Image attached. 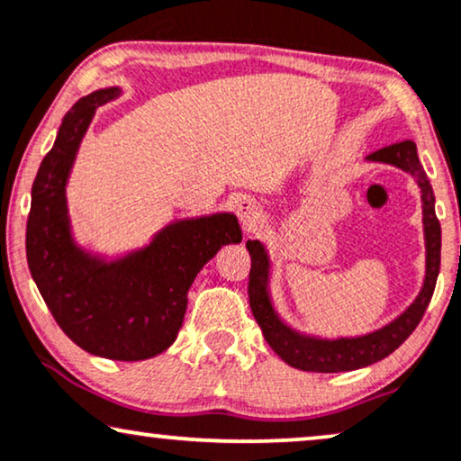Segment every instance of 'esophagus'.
I'll return each mask as SVG.
<instances>
[{
  "mask_svg": "<svg viewBox=\"0 0 461 461\" xmlns=\"http://www.w3.org/2000/svg\"><path fill=\"white\" fill-rule=\"evenodd\" d=\"M236 214L244 227H253L261 219V206L253 198H242L236 204Z\"/></svg>",
  "mask_w": 461,
  "mask_h": 461,
  "instance_id": "34e87169",
  "label": "esophagus"
}]
</instances>
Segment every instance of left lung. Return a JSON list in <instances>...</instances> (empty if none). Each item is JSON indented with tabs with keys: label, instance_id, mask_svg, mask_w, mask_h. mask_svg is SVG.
Segmentation results:
<instances>
[{
	"label": "left lung",
	"instance_id": "left-lung-1",
	"mask_svg": "<svg viewBox=\"0 0 461 461\" xmlns=\"http://www.w3.org/2000/svg\"><path fill=\"white\" fill-rule=\"evenodd\" d=\"M371 162H384L402 168L404 173L415 176L421 189L423 204V234H426V280L417 299L402 312L396 321L385 324L384 329L363 337H341V339H318V337L299 335L297 330L286 327L272 308L267 294L269 259L261 242L249 240L250 274H249V302L255 321L259 322L263 337L269 348L285 360L286 365L302 371L314 373H341L354 371L360 366H369L377 360L390 356L407 337L413 333L430 303L434 286H437L440 269V223L434 212V192L426 173H423L417 147L413 140H402L390 147H384L371 156Z\"/></svg>",
	"mask_w": 461,
	"mask_h": 461
}]
</instances>
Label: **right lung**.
<instances>
[{
    "label": "right lung",
    "instance_id": "right-lung-1",
    "mask_svg": "<svg viewBox=\"0 0 461 461\" xmlns=\"http://www.w3.org/2000/svg\"><path fill=\"white\" fill-rule=\"evenodd\" d=\"M120 88L79 98L41 159L31 189L27 263L54 321L86 352L112 360H145L176 339L187 291L223 244L242 240L230 212L176 221L149 247L103 261L73 244L65 185L96 107Z\"/></svg>",
    "mask_w": 461,
    "mask_h": 461
}]
</instances>
